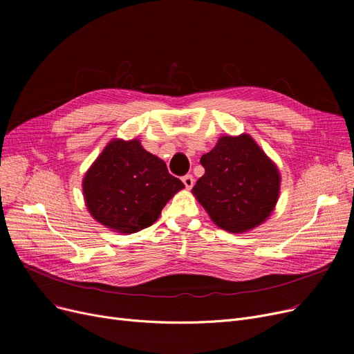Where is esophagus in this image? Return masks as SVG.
Segmentation results:
<instances>
[{
  "mask_svg": "<svg viewBox=\"0 0 354 354\" xmlns=\"http://www.w3.org/2000/svg\"><path fill=\"white\" fill-rule=\"evenodd\" d=\"M182 182H183L185 187H187V189H191L194 187L195 179H194L192 175H185V176H182Z\"/></svg>",
  "mask_w": 354,
  "mask_h": 354,
  "instance_id": "34e87169",
  "label": "esophagus"
}]
</instances>
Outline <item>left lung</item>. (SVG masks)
Instances as JSON below:
<instances>
[{
  "label": "left lung",
  "mask_w": 354,
  "mask_h": 354,
  "mask_svg": "<svg viewBox=\"0 0 354 354\" xmlns=\"http://www.w3.org/2000/svg\"><path fill=\"white\" fill-rule=\"evenodd\" d=\"M201 163L205 174L192 192L218 227L245 232L267 219L280 192V174L251 136H222Z\"/></svg>",
  "instance_id": "1"
}]
</instances>
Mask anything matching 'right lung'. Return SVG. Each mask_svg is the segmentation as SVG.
Instances as JSON below:
<instances>
[{"label":"right lung","mask_w":354,"mask_h":354,"mask_svg":"<svg viewBox=\"0 0 354 354\" xmlns=\"http://www.w3.org/2000/svg\"><path fill=\"white\" fill-rule=\"evenodd\" d=\"M185 185L139 140L110 142L83 180L86 205L100 224L122 234L151 227Z\"/></svg>","instance_id":"obj_1"}]
</instances>
